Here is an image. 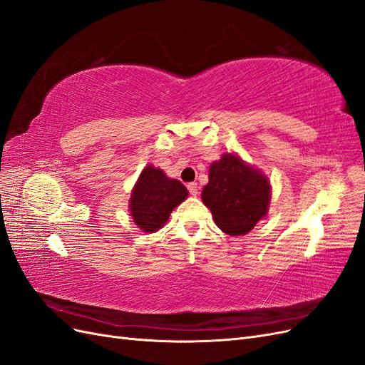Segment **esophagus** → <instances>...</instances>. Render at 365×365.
Segmentation results:
<instances>
[{
  "instance_id": "obj_1",
  "label": "esophagus",
  "mask_w": 365,
  "mask_h": 365,
  "mask_svg": "<svg viewBox=\"0 0 365 365\" xmlns=\"http://www.w3.org/2000/svg\"><path fill=\"white\" fill-rule=\"evenodd\" d=\"M187 189H189L190 195L196 196V195H197V190H200V187H197V184H196V182H190L189 185H187Z\"/></svg>"
}]
</instances>
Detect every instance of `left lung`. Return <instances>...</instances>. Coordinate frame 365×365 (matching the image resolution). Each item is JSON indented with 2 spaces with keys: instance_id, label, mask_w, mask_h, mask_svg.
I'll list each match as a JSON object with an SVG mask.
<instances>
[{
  "instance_id": "8db88e82",
  "label": "left lung",
  "mask_w": 365,
  "mask_h": 365,
  "mask_svg": "<svg viewBox=\"0 0 365 365\" xmlns=\"http://www.w3.org/2000/svg\"><path fill=\"white\" fill-rule=\"evenodd\" d=\"M201 197L224 233L240 236L267 216L271 185L260 170L235 153H224L222 158L210 165L208 184Z\"/></svg>"
}]
</instances>
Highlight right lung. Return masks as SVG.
Masks as SVG:
<instances>
[{"label":"right lung","mask_w":365,"mask_h":365,"mask_svg":"<svg viewBox=\"0 0 365 365\" xmlns=\"http://www.w3.org/2000/svg\"><path fill=\"white\" fill-rule=\"evenodd\" d=\"M187 196L189 192L178 180H170L161 169L146 165L132 189L129 212L143 231L155 233Z\"/></svg>","instance_id":"right-lung-1"}]
</instances>
